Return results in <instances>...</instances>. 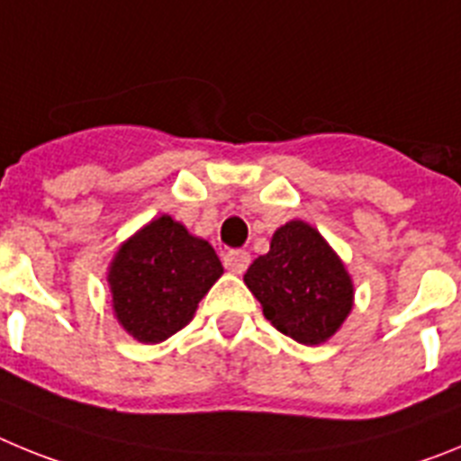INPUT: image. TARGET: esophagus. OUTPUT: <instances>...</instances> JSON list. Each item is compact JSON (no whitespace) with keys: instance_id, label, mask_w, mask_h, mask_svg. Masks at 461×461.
<instances>
[{"instance_id":"obj_1","label":"esophagus","mask_w":461,"mask_h":461,"mask_svg":"<svg viewBox=\"0 0 461 461\" xmlns=\"http://www.w3.org/2000/svg\"><path fill=\"white\" fill-rule=\"evenodd\" d=\"M249 254L242 249H235V251H226L223 254V267L228 272H233V275H242L247 267H249Z\"/></svg>"}]
</instances>
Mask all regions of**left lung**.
Instances as JSON below:
<instances>
[{"instance_id": "8db88e82", "label": "left lung", "mask_w": 461, "mask_h": 461, "mask_svg": "<svg viewBox=\"0 0 461 461\" xmlns=\"http://www.w3.org/2000/svg\"><path fill=\"white\" fill-rule=\"evenodd\" d=\"M244 284L279 332L307 346L335 335L353 307L344 263L304 221L286 223L272 235L270 251L251 263Z\"/></svg>"}]
</instances>
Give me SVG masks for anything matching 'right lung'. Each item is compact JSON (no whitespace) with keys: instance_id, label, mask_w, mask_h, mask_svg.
I'll use <instances>...</instances> for the list:
<instances>
[{"instance_id":"1","label":"right lung","mask_w":461,"mask_h":461,"mask_svg":"<svg viewBox=\"0 0 461 461\" xmlns=\"http://www.w3.org/2000/svg\"><path fill=\"white\" fill-rule=\"evenodd\" d=\"M221 275V260L205 240L189 235L170 217L154 219L122 244L110 266L117 321L145 344L168 339L194 319Z\"/></svg>"}]
</instances>
